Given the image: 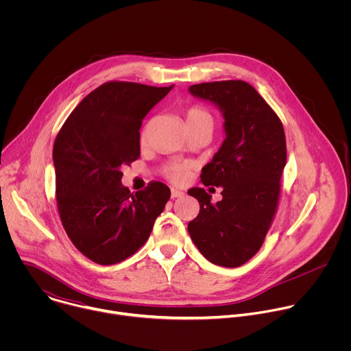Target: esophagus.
Segmentation results:
<instances>
[{
    "instance_id": "esophagus-1",
    "label": "esophagus",
    "mask_w": 351,
    "mask_h": 351,
    "mask_svg": "<svg viewBox=\"0 0 351 351\" xmlns=\"http://www.w3.org/2000/svg\"><path fill=\"white\" fill-rule=\"evenodd\" d=\"M183 195H184V193L180 191V190H178V189H172V190H171V197H172V198H179V197H183Z\"/></svg>"
}]
</instances>
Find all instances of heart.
I'll return each mask as SVG.
<instances>
[{
    "mask_svg": "<svg viewBox=\"0 0 351 351\" xmlns=\"http://www.w3.org/2000/svg\"><path fill=\"white\" fill-rule=\"evenodd\" d=\"M186 125L187 128L202 126V125L213 126V117L204 108L194 106L186 111ZM189 171H190V164H173L169 167L167 173L173 182L183 183L189 176Z\"/></svg>",
    "mask_w": 351,
    "mask_h": 351,
    "instance_id": "b5f03b06",
    "label": "heart"
}]
</instances>
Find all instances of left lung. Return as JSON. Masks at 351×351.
I'll return each instance as SVG.
<instances>
[{
    "label": "left lung",
    "mask_w": 351,
    "mask_h": 351,
    "mask_svg": "<svg viewBox=\"0 0 351 351\" xmlns=\"http://www.w3.org/2000/svg\"><path fill=\"white\" fill-rule=\"evenodd\" d=\"M189 91L214 104L225 121V140L199 176L206 186L222 187V199L213 204L204 189L187 191L199 203L189 234L208 261L236 268L257 254L272 223L286 165L285 130L258 91L243 80L193 84Z\"/></svg>",
    "instance_id": "left-lung-1"
}]
</instances>
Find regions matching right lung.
<instances>
[{"label": "right lung", "mask_w": 351, "mask_h": 351, "mask_svg": "<svg viewBox=\"0 0 351 351\" xmlns=\"http://www.w3.org/2000/svg\"><path fill=\"white\" fill-rule=\"evenodd\" d=\"M172 87L104 83L82 99L56 138L60 217L75 247L97 264L134 254L171 197L161 182L130 193L121 168L140 157L141 121Z\"/></svg>", "instance_id": "obj_1"}]
</instances>
